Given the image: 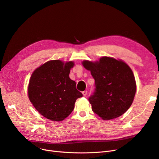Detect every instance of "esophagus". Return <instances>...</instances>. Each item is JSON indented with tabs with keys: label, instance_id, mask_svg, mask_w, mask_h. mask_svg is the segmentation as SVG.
I'll return each instance as SVG.
<instances>
[{
	"label": "esophagus",
	"instance_id": "34e87169",
	"mask_svg": "<svg viewBox=\"0 0 159 159\" xmlns=\"http://www.w3.org/2000/svg\"><path fill=\"white\" fill-rule=\"evenodd\" d=\"M82 94H83V95H84V96H86V95H87V94H88V92H87L86 90L83 91V92H82Z\"/></svg>",
	"mask_w": 159,
	"mask_h": 159
}]
</instances>
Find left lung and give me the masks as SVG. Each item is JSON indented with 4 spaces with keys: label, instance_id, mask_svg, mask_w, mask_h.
Returning <instances> with one entry per match:
<instances>
[{
    "label": "left lung",
    "instance_id": "obj_1",
    "mask_svg": "<svg viewBox=\"0 0 159 159\" xmlns=\"http://www.w3.org/2000/svg\"><path fill=\"white\" fill-rule=\"evenodd\" d=\"M82 65L95 80V91L88 100L93 111L105 120L116 118L132 105L136 90L134 76L121 60L104 57L95 62L84 60Z\"/></svg>",
    "mask_w": 159,
    "mask_h": 159
}]
</instances>
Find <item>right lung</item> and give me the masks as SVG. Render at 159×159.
Masks as SVG:
<instances>
[{
    "mask_svg": "<svg viewBox=\"0 0 159 159\" xmlns=\"http://www.w3.org/2000/svg\"><path fill=\"white\" fill-rule=\"evenodd\" d=\"M73 61L59 60L47 61L33 72L28 93L33 106L45 118L54 121L64 120L74 109L75 102L82 97L70 79Z\"/></svg>",
    "mask_w": 159,
    "mask_h": 159,
    "instance_id": "right-lung-1",
    "label": "right lung"
}]
</instances>
